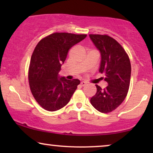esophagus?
<instances>
[{
  "mask_svg": "<svg viewBox=\"0 0 153 153\" xmlns=\"http://www.w3.org/2000/svg\"><path fill=\"white\" fill-rule=\"evenodd\" d=\"M81 85H82V86H85V85H87V83L85 82V81H81Z\"/></svg>",
  "mask_w": 153,
  "mask_h": 153,
  "instance_id": "1",
  "label": "esophagus"
}]
</instances>
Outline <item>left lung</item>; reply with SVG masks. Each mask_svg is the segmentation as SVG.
<instances>
[{"label": "left lung", "mask_w": 153, "mask_h": 153, "mask_svg": "<svg viewBox=\"0 0 153 153\" xmlns=\"http://www.w3.org/2000/svg\"><path fill=\"white\" fill-rule=\"evenodd\" d=\"M89 37L101 55L99 72L104 73V81L108 83L104 89L96 85L97 93L91 99V103L100 112L109 113L126 97L130 83V61L116 39L106 35H89Z\"/></svg>", "instance_id": "left-lung-1"}]
</instances>
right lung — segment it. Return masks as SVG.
<instances>
[{"label":"right lung","mask_w":153,"mask_h":153,"mask_svg":"<svg viewBox=\"0 0 153 153\" xmlns=\"http://www.w3.org/2000/svg\"><path fill=\"white\" fill-rule=\"evenodd\" d=\"M86 36L55 33L37 45L31 56L28 80L33 97L45 109L55 111L64 107L80 83L79 79L68 80L58 73L69 49Z\"/></svg>","instance_id":"add662e5"}]
</instances>
